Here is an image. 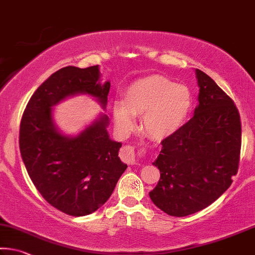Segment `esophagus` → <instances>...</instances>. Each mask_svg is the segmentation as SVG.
<instances>
[{
	"mask_svg": "<svg viewBox=\"0 0 255 255\" xmlns=\"http://www.w3.org/2000/svg\"><path fill=\"white\" fill-rule=\"evenodd\" d=\"M123 159L129 164H135V148L132 146H125L123 148Z\"/></svg>",
	"mask_w": 255,
	"mask_h": 255,
	"instance_id": "1",
	"label": "esophagus"
}]
</instances>
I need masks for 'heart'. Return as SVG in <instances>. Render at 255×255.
I'll list each match as a JSON object with an SVG mask.
<instances>
[{
    "label": "heart",
    "instance_id": "obj_1",
    "mask_svg": "<svg viewBox=\"0 0 255 255\" xmlns=\"http://www.w3.org/2000/svg\"><path fill=\"white\" fill-rule=\"evenodd\" d=\"M193 109V95L185 85L163 76L137 79L125 91V101L113 104V119L123 132L130 131L135 116H143V129L154 139L176 134Z\"/></svg>",
    "mask_w": 255,
    "mask_h": 255
}]
</instances>
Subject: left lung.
Masks as SVG:
<instances>
[{"mask_svg":"<svg viewBox=\"0 0 255 255\" xmlns=\"http://www.w3.org/2000/svg\"><path fill=\"white\" fill-rule=\"evenodd\" d=\"M199 106L193 118L164 138L157 159L160 180L149 192L153 203L172 217L209 207L224 194L238 171L241 117L234 101L199 69Z\"/></svg>","mask_w":255,"mask_h":255,"instance_id":"obj_1","label":"left lung"}]
</instances>
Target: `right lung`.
Instances as JSON below:
<instances>
[{"mask_svg":"<svg viewBox=\"0 0 255 255\" xmlns=\"http://www.w3.org/2000/svg\"><path fill=\"white\" fill-rule=\"evenodd\" d=\"M100 77L99 66L54 72L31 96L20 123V153L31 181L52 207L74 217L102 207L127 169L118 156L121 143L109 137L107 115L75 137L53 123L52 108L68 96L90 94L106 108L110 82L102 85Z\"/></svg>","mask_w":255,"mask_h":255,"instance_id":"add662e5","label":"right lung"}]
</instances>
